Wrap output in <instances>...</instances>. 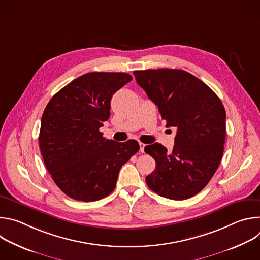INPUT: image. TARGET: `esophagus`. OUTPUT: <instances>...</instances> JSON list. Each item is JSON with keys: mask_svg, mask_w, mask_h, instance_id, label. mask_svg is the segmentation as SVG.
<instances>
[{"mask_svg": "<svg viewBox=\"0 0 260 260\" xmlns=\"http://www.w3.org/2000/svg\"><path fill=\"white\" fill-rule=\"evenodd\" d=\"M139 145H140V151L143 153L144 152V148H145V144L144 143H142V142H139Z\"/></svg>", "mask_w": 260, "mask_h": 260, "instance_id": "esophagus-1", "label": "esophagus"}]
</instances>
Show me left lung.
<instances>
[{"label": "left lung", "instance_id": "8db88e82", "mask_svg": "<svg viewBox=\"0 0 260 260\" xmlns=\"http://www.w3.org/2000/svg\"><path fill=\"white\" fill-rule=\"evenodd\" d=\"M134 75L157 106L166 126L177 128L172 152L158 143L145 147L156 164L146 177L148 187L170 200L189 199L206 186L220 165L225 142L224 106L186 71L144 70Z\"/></svg>", "mask_w": 260, "mask_h": 260}]
</instances>
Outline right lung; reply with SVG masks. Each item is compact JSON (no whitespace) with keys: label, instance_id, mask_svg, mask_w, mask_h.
<instances>
[{"label":"right lung","instance_id":"add662e5","mask_svg":"<svg viewBox=\"0 0 260 260\" xmlns=\"http://www.w3.org/2000/svg\"><path fill=\"white\" fill-rule=\"evenodd\" d=\"M132 80L126 73H87L47 104L40 150L54 183L71 199L94 202L109 196L121 167L139 151L136 140L119 143L100 132L110 116L112 95Z\"/></svg>","mask_w":260,"mask_h":260}]
</instances>
